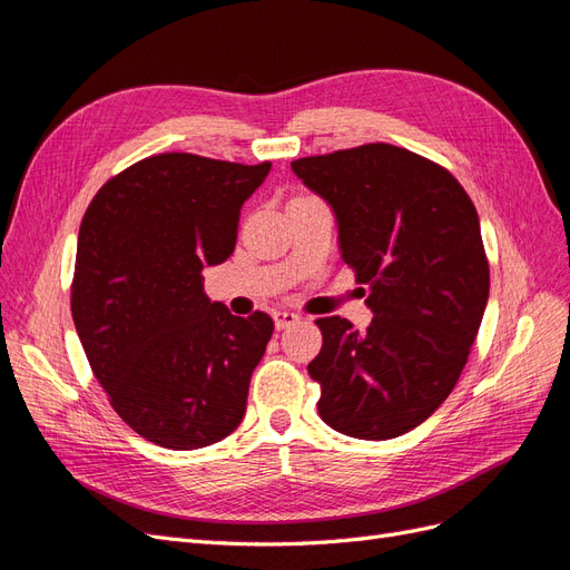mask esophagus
<instances>
[{
	"instance_id": "esophagus-1",
	"label": "esophagus",
	"mask_w": 570,
	"mask_h": 570,
	"mask_svg": "<svg viewBox=\"0 0 570 570\" xmlns=\"http://www.w3.org/2000/svg\"><path fill=\"white\" fill-rule=\"evenodd\" d=\"M273 321H275V327H278V331H285V327L295 325L299 321V316L292 314V312H275Z\"/></svg>"
}]
</instances>
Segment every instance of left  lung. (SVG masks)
Listing matches in <instances>:
<instances>
[{
    "mask_svg": "<svg viewBox=\"0 0 570 570\" xmlns=\"http://www.w3.org/2000/svg\"><path fill=\"white\" fill-rule=\"evenodd\" d=\"M327 202L356 283L368 287L366 331L318 318L308 364L318 416L342 435L392 440L450 396L485 314L490 266L471 197L442 166L375 142L292 161Z\"/></svg>",
    "mask_w": 570,
    "mask_h": 570,
    "instance_id": "1",
    "label": "left lung"
}]
</instances>
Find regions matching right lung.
Segmentation results:
<instances>
[{"label":"right lung","instance_id":"1","mask_svg":"<svg viewBox=\"0 0 570 570\" xmlns=\"http://www.w3.org/2000/svg\"><path fill=\"white\" fill-rule=\"evenodd\" d=\"M271 164L159 154L99 189L78 233L71 312L92 373L137 435L199 450L243 423L273 318L233 316L202 271L233 254Z\"/></svg>","mask_w":570,"mask_h":570}]
</instances>
